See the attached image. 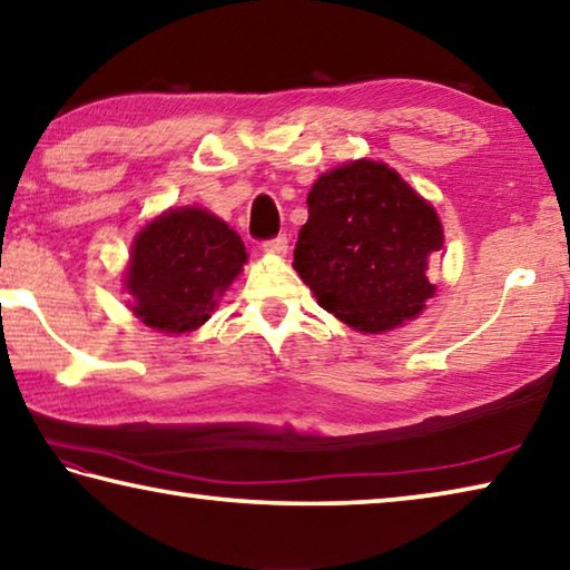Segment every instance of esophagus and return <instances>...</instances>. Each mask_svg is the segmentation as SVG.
Returning a JSON list of instances; mask_svg holds the SVG:
<instances>
[{"label":"esophagus","mask_w":570,"mask_h":570,"mask_svg":"<svg viewBox=\"0 0 570 570\" xmlns=\"http://www.w3.org/2000/svg\"><path fill=\"white\" fill-rule=\"evenodd\" d=\"M264 248L268 250V254H276V256H284L286 250H288V238L282 234V236H276V238H268L266 244H264Z\"/></svg>","instance_id":"34e87169"}]
</instances>
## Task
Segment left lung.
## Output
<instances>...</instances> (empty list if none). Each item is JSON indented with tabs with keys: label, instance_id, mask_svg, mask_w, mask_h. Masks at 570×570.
Here are the masks:
<instances>
[{
	"label": "left lung",
	"instance_id": "left-lung-1",
	"mask_svg": "<svg viewBox=\"0 0 570 570\" xmlns=\"http://www.w3.org/2000/svg\"><path fill=\"white\" fill-rule=\"evenodd\" d=\"M294 268L322 308L366 334L417 316L435 294L428 262L445 244L428 200L384 163L352 160L314 183Z\"/></svg>",
	"mask_w": 570,
	"mask_h": 570
}]
</instances>
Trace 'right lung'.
Instances as JSON below:
<instances>
[{
    "mask_svg": "<svg viewBox=\"0 0 570 570\" xmlns=\"http://www.w3.org/2000/svg\"><path fill=\"white\" fill-rule=\"evenodd\" d=\"M246 264V246L204 208H170L132 240L125 288L138 320L166 334L204 324Z\"/></svg>",
    "mask_w": 570,
    "mask_h": 570,
    "instance_id": "obj_1",
    "label": "right lung"
}]
</instances>
